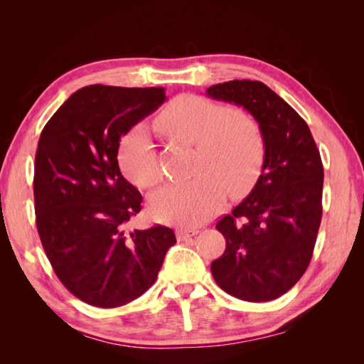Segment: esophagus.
Returning <instances> with one entry per match:
<instances>
[{
  "instance_id": "34e87169",
  "label": "esophagus",
  "mask_w": 364,
  "mask_h": 364,
  "mask_svg": "<svg viewBox=\"0 0 364 364\" xmlns=\"http://www.w3.org/2000/svg\"><path fill=\"white\" fill-rule=\"evenodd\" d=\"M197 232H199V230H196V229H179L178 232H176V235H178L179 241H185V240L194 237Z\"/></svg>"
}]
</instances>
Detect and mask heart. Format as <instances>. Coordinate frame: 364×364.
I'll return each instance as SVG.
<instances>
[{
    "label": "heart",
    "instance_id": "obj_1",
    "mask_svg": "<svg viewBox=\"0 0 364 364\" xmlns=\"http://www.w3.org/2000/svg\"><path fill=\"white\" fill-rule=\"evenodd\" d=\"M155 126L170 139L194 144L196 178L159 186L149 197L150 213L162 222L197 226L213 217L226 190L240 196L250 188L264 158L258 121L240 107H223L208 98L181 95L165 106ZM119 165L141 188L161 179V162L146 126L132 127L119 144Z\"/></svg>",
    "mask_w": 364,
    "mask_h": 364
}]
</instances>
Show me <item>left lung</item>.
Returning <instances> with one entry per match:
<instances>
[{
	"mask_svg": "<svg viewBox=\"0 0 364 364\" xmlns=\"http://www.w3.org/2000/svg\"><path fill=\"white\" fill-rule=\"evenodd\" d=\"M206 95L243 106L264 138L255 186L215 225L226 249L211 273L238 299H277L301 279L313 255L322 220L321 153L304 118L264 83L230 80L209 86Z\"/></svg>",
	"mask_w": 364,
	"mask_h": 364,
	"instance_id": "left-lung-1",
	"label": "left lung"
}]
</instances>
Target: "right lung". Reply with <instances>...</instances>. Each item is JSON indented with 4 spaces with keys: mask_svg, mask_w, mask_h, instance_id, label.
I'll return each mask as SVG.
<instances>
[{
    "mask_svg": "<svg viewBox=\"0 0 364 364\" xmlns=\"http://www.w3.org/2000/svg\"><path fill=\"white\" fill-rule=\"evenodd\" d=\"M167 100L164 87L91 85L43 127L35 159V211L43 250L80 301L115 308L156 281L170 228L127 230L142 196L118 165L119 139Z\"/></svg>",
    "mask_w": 364,
    "mask_h": 364,
    "instance_id": "1",
    "label": "right lung"
}]
</instances>
